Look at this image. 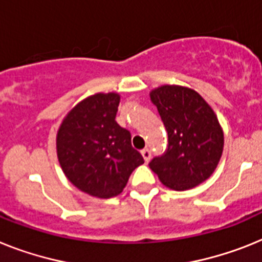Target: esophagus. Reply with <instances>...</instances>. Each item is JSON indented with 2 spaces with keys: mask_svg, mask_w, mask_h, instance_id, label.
Segmentation results:
<instances>
[{
  "mask_svg": "<svg viewBox=\"0 0 262 262\" xmlns=\"http://www.w3.org/2000/svg\"><path fill=\"white\" fill-rule=\"evenodd\" d=\"M141 155H142V157H144V160H145V162H149L150 161V157H151V151H150V149H144V150H141Z\"/></svg>",
  "mask_w": 262,
  "mask_h": 262,
  "instance_id": "esophagus-1",
  "label": "esophagus"
}]
</instances>
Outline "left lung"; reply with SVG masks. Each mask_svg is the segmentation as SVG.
<instances>
[{
  "mask_svg": "<svg viewBox=\"0 0 262 262\" xmlns=\"http://www.w3.org/2000/svg\"><path fill=\"white\" fill-rule=\"evenodd\" d=\"M168 133V146L149 166L165 186L188 190L213 174L224 149L216 113L195 90L162 85L150 92Z\"/></svg>",
  "mask_w": 262,
  "mask_h": 262,
  "instance_id": "1",
  "label": "left lung"
}]
</instances>
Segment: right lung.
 I'll return each instance as SVG.
<instances>
[{
	"label": "right lung",
	"mask_w": 262,
	"mask_h": 262,
	"mask_svg": "<svg viewBox=\"0 0 262 262\" xmlns=\"http://www.w3.org/2000/svg\"><path fill=\"white\" fill-rule=\"evenodd\" d=\"M118 93H96L76 105L57 132V157L72 184L88 194H120L132 172L144 164L130 132L116 121Z\"/></svg>",
	"instance_id": "obj_1"
}]
</instances>
